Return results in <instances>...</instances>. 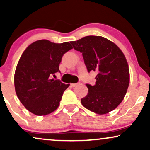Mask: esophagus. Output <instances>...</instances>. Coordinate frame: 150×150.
Returning a JSON list of instances; mask_svg holds the SVG:
<instances>
[{
	"mask_svg": "<svg viewBox=\"0 0 150 150\" xmlns=\"http://www.w3.org/2000/svg\"><path fill=\"white\" fill-rule=\"evenodd\" d=\"M78 85H79V83H72L70 85H71L72 87H76V86H77Z\"/></svg>",
	"mask_w": 150,
	"mask_h": 150,
	"instance_id": "34e87169",
	"label": "esophagus"
}]
</instances>
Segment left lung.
Segmentation results:
<instances>
[{
	"instance_id": "8db88e82",
	"label": "left lung",
	"mask_w": 150,
	"mask_h": 150,
	"mask_svg": "<svg viewBox=\"0 0 150 150\" xmlns=\"http://www.w3.org/2000/svg\"><path fill=\"white\" fill-rule=\"evenodd\" d=\"M82 53L87 70L97 73L88 93L81 103L97 114L113 111L123 100L130 82L129 67L125 56L116 44L101 36H87L70 42Z\"/></svg>"
}]
</instances>
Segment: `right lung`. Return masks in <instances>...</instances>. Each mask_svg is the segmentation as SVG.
I'll use <instances>...</instances> for the list:
<instances>
[{
  "label": "right lung",
  "instance_id": "obj_1",
  "mask_svg": "<svg viewBox=\"0 0 150 150\" xmlns=\"http://www.w3.org/2000/svg\"><path fill=\"white\" fill-rule=\"evenodd\" d=\"M72 49L69 42L56 44L42 39L22 53L15 72V89L19 100L31 113L45 116L58 107L70 85L51 77L60 71L62 57Z\"/></svg>",
  "mask_w": 150,
  "mask_h": 150
}]
</instances>
